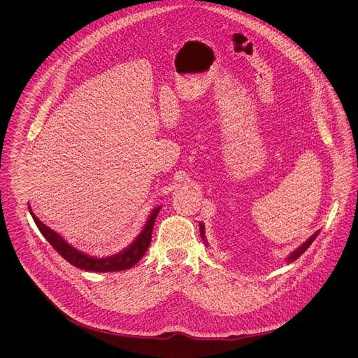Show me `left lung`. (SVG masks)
Masks as SVG:
<instances>
[{"label": "left lung", "mask_w": 358, "mask_h": 358, "mask_svg": "<svg viewBox=\"0 0 358 358\" xmlns=\"http://www.w3.org/2000/svg\"><path fill=\"white\" fill-rule=\"evenodd\" d=\"M199 229H201V235H202V238H203V225H202V224H199ZM317 234H319V232H316L315 235H312V236H310L308 241H306V242H304L301 246H299V248H297V249H296V250H294L292 255H289L287 262H289V264H292L293 261H296V259L300 257V255H301V253H303L306 249H308V248L312 245V242L316 239Z\"/></svg>", "instance_id": "8db88e82"}]
</instances>
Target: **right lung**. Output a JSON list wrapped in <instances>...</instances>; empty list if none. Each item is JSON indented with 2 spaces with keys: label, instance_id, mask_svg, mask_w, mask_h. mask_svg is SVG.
I'll use <instances>...</instances> for the list:
<instances>
[{
  "label": "right lung",
  "instance_id": "obj_1",
  "mask_svg": "<svg viewBox=\"0 0 358 358\" xmlns=\"http://www.w3.org/2000/svg\"><path fill=\"white\" fill-rule=\"evenodd\" d=\"M160 210H162V207H157L152 210L143 231L140 232V235L136 238V241L129 248H126L120 253L113 255V257L100 258V259L92 258V257H89V255L75 249L68 242H65V239L61 235H58L55 231H52L45 224H42L32 211H31V215H32L38 229L41 231V234L46 238V241L52 245L54 249L71 265H73L79 269H83V271H90V272H119V271L130 269L143 258V255L145 253V250L148 249V245L151 242L152 227H155V221H156Z\"/></svg>",
  "mask_w": 358,
  "mask_h": 358
}]
</instances>
